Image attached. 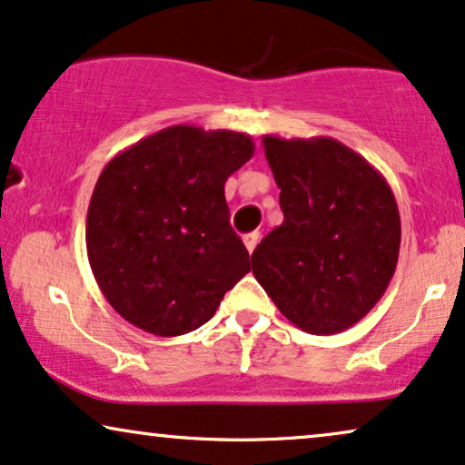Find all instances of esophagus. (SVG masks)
<instances>
[{
	"label": "esophagus",
	"instance_id": "1",
	"mask_svg": "<svg viewBox=\"0 0 465 465\" xmlns=\"http://www.w3.org/2000/svg\"><path fill=\"white\" fill-rule=\"evenodd\" d=\"M242 240H244V246H246V251L252 252V251H255L257 242H260V232H251V233H246V236H244Z\"/></svg>",
	"mask_w": 465,
	"mask_h": 465
}]
</instances>
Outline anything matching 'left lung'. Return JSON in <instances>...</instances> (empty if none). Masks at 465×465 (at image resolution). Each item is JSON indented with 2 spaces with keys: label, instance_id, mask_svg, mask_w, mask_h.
I'll use <instances>...</instances> for the list:
<instances>
[{
  "label": "left lung",
  "instance_id": "1",
  "mask_svg": "<svg viewBox=\"0 0 465 465\" xmlns=\"http://www.w3.org/2000/svg\"><path fill=\"white\" fill-rule=\"evenodd\" d=\"M283 223L251 255L255 279L293 326L334 334L371 311L401 244L395 195L337 139H262Z\"/></svg>",
  "mask_w": 465,
  "mask_h": 465
}]
</instances>
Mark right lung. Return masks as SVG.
Masks as SVG:
<instances>
[{
	"instance_id": "right-lung-1",
	"label": "right lung",
	"mask_w": 465,
	"mask_h": 465,
	"mask_svg": "<svg viewBox=\"0 0 465 465\" xmlns=\"http://www.w3.org/2000/svg\"><path fill=\"white\" fill-rule=\"evenodd\" d=\"M252 152L244 133L175 124L104 164L87 208V260L126 322L156 337L186 334L249 272L225 182Z\"/></svg>"
}]
</instances>
